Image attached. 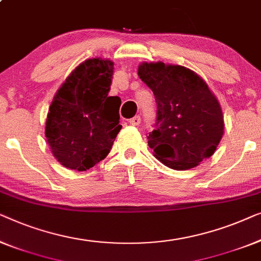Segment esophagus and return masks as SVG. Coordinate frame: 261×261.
<instances>
[{"label":"esophagus","mask_w":261,"mask_h":261,"mask_svg":"<svg viewBox=\"0 0 261 261\" xmlns=\"http://www.w3.org/2000/svg\"><path fill=\"white\" fill-rule=\"evenodd\" d=\"M141 117L139 116H135L134 118H131V119H129V123L131 124V125H134V126H138L139 124H141Z\"/></svg>","instance_id":"1"}]
</instances>
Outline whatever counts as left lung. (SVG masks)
<instances>
[{
    "label": "left lung",
    "instance_id": "8db88e82",
    "mask_svg": "<svg viewBox=\"0 0 261 261\" xmlns=\"http://www.w3.org/2000/svg\"><path fill=\"white\" fill-rule=\"evenodd\" d=\"M138 75L157 104L155 130L148 136L164 166L188 170L215 152L225 124L218 99L192 69L164 62H142Z\"/></svg>",
    "mask_w": 261,
    "mask_h": 261
}]
</instances>
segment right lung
I'll return each mask as SVG.
<instances>
[{"instance_id": "1", "label": "right lung", "mask_w": 261, "mask_h": 261, "mask_svg": "<svg viewBox=\"0 0 261 261\" xmlns=\"http://www.w3.org/2000/svg\"><path fill=\"white\" fill-rule=\"evenodd\" d=\"M112 74L111 60L87 59L54 95L45 135L61 166L85 171L109 155L122 129V101L119 97H109Z\"/></svg>"}]
</instances>
